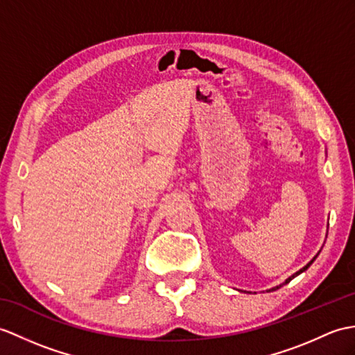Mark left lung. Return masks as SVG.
I'll use <instances>...</instances> for the list:
<instances>
[{
    "mask_svg": "<svg viewBox=\"0 0 355 355\" xmlns=\"http://www.w3.org/2000/svg\"><path fill=\"white\" fill-rule=\"evenodd\" d=\"M318 255H319V254H316V255H315V257H313V259H311V260H310V261H309V263H307V265H306V266H304V268H301V269H300V270H298V272H295V274H293V275H291V277H289V278H287V279H286V282H284V283H282V284H278V286H275V287H272V289H269V291H268V292H274V291H277V289H279V287H283V286H284V284H287V283H291V282H292V279H293V278H295V277H298V275H300V274H302V272H306V270H307V269H309V268H310V265H311V263H313V261H315V260H316V257H318Z\"/></svg>",
    "mask_w": 355,
    "mask_h": 355,
    "instance_id": "1",
    "label": "left lung"
}]
</instances>
